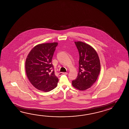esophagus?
Wrapping results in <instances>:
<instances>
[{"label": "esophagus", "mask_w": 129, "mask_h": 129, "mask_svg": "<svg viewBox=\"0 0 129 129\" xmlns=\"http://www.w3.org/2000/svg\"><path fill=\"white\" fill-rule=\"evenodd\" d=\"M67 74L68 73L67 72H60L58 73V75H59V76H61L62 75H67Z\"/></svg>", "instance_id": "34e87169"}]
</instances>
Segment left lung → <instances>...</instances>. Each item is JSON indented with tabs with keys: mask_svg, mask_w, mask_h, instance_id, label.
<instances>
[{
	"mask_svg": "<svg viewBox=\"0 0 129 129\" xmlns=\"http://www.w3.org/2000/svg\"><path fill=\"white\" fill-rule=\"evenodd\" d=\"M75 43L79 53V71L72 85L77 89H87L96 82L101 71V63L96 51L90 45L82 41Z\"/></svg>",
	"mask_w": 129,
	"mask_h": 129,
	"instance_id": "8db88e82",
	"label": "left lung"
}]
</instances>
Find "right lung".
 <instances>
[{"mask_svg":"<svg viewBox=\"0 0 129 129\" xmlns=\"http://www.w3.org/2000/svg\"><path fill=\"white\" fill-rule=\"evenodd\" d=\"M58 43L40 44L34 47L25 61V70L28 79L39 90L49 92L56 88L58 79L53 71L52 60Z\"/></svg>","mask_w":129,"mask_h":129,"instance_id":"right-lung-1","label":"right lung"}]
</instances>
